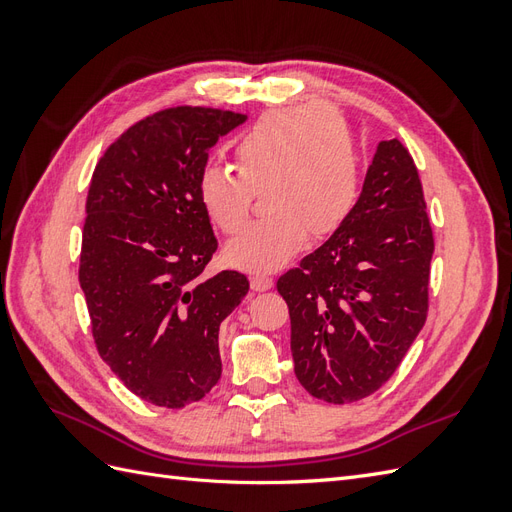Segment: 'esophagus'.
<instances>
[{"label":"esophagus","instance_id":"esophagus-1","mask_svg":"<svg viewBox=\"0 0 512 512\" xmlns=\"http://www.w3.org/2000/svg\"><path fill=\"white\" fill-rule=\"evenodd\" d=\"M250 286H252V290H254V292H265V290L273 288V280H271L269 275H260V273H256V275H252V277H250Z\"/></svg>","mask_w":512,"mask_h":512}]
</instances>
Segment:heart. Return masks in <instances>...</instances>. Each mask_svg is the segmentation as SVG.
<instances>
[{
  "label": "heart",
  "mask_w": 512,
  "mask_h": 512,
  "mask_svg": "<svg viewBox=\"0 0 512 512\" xmlns=\"http://www.w3.org/2000/svg\"><path fill=\"white\" fill-rule=\"evenodd\" d=\"M237 170L209 164L198 175V200L222 232H237L262 188L265 220L243 228L224 256L245 271L282 267L305 241L346 220L359 190V158L344 119L322 106L262 117L235 145Z\"/></svg>",
  "instance_id": "1"
}]
</instances>
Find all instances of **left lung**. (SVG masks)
<instances>
[{"label":"left lung","mask_w":512,"mask_h":512,"mask_svg":"<svg viewBox=\"0 0 512 512\" xmlns=\"http://www.w3.org/2000/svg\"><path fill=\"white\" fill-rule=\"evenodd\" d=\"M431 256L414 160L397 138L380 141L346 220L277 280L309 395L352 404L395 374L427 318Z\"/></svg>","instance_id":"1"}]
</instances>
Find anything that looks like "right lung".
Masks as SVG:
<instances>
[{"label": "right lung", "mask_w": 512, "mask_h": 512, "mask_svg": "<svg viewBox=\"0 0 512 512\" xmlns=\"http://www.w3.org/2000/svg\"><path fill=\"white\" fill-rule=\"evenodd\" d=\"M247 115L166 108L134 123L89 183L79 282L98 352L153 406L183 408L222 376V320L250 290L243 273L203 277L218 250L198 175Z\"/></svg>", "instance_id": "add662e5"}]
</instances>
